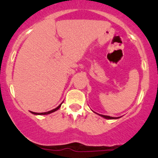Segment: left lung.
<instances>
[{
    "label": "left lung",
    "mask_w": 158,
    "mask_h": 158,
    "mask_svg": "<svg viewBox=\"0 0 158 158\" xmlns=\"http://www.w3.org/2000/svg\"><path fill=\"white\" fill-rule=\"evenodd\" d=\"M99 116H101V117H104V118H106V119H118V118H119V117H110V116H106V115H102V114H99Z\"/></svg>",
    "instance_id": "obj_1"
}]
</instances>
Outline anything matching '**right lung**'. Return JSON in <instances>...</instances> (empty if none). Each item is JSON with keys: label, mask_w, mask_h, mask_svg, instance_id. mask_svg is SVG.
Instances as JSON below:
<instances>
[{"label": "right lung", "mask_w": 158, "mask_h": 158, "mask_svg": "<svg viewBox=\"0 0 158 158\" xmlns=\"http://www.w3.org/2000/svg\"><path fill=\"white\" fill-rule=\"evenodd\" d=\"M61 106V104L59 105V106H58L57 108H54V109H52V110H49V111H48V112H44V113H35V112H32V111H31V113L33 114H35V115H46V114H51V113H52V112L56 111V110H57L58 109H59V108H60Z\"/></svg>", "instance_id": "right-lung-1"}]
</instances>
